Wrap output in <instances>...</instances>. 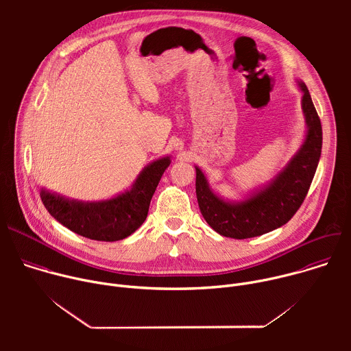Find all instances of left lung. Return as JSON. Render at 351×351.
Masks as SVG:
<instances>
[{
  "mask_svg": "<svg viewBox=\"0 0 351 351\" xmlns=\"http://www.w3.org/2000/svg\"><path fill=\"white\" fill-rule=\"evenodd\" d=\"M303 111L307 136L283 172L264 190L239 204L223 202L215 195L204 173L195 168V193L199 211L219 234L232 239L261 236L287 223L302 207L314 179L322 148V126L311 95L304 83Z\"/></svg>",
  "mask_w": 351,
  "mask_h": 351,
  "instance_id": "left-lung-1",
  "label": "left lung"
}]
</instances>
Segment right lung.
<instances>
[{
	"label": "right lung",
	"mask_w": 351,
	"mask_h": 351,
	"mask_svg": "<svg viewBox=\"0 0 351 351\" xmlns=\"http://www.w3.org/2000/svg\"><path fill=\"white\" fill-rule=\"evenodd\" d=\"M169 164V157L149 164L130 190L107 202H69L45 190L40 193L41 202L49 214L72 232L91 240L117 241L132 234L145 221L149 202Z\"/></svg>",
	"instance_id": "obj_1"
}]
</instances>
